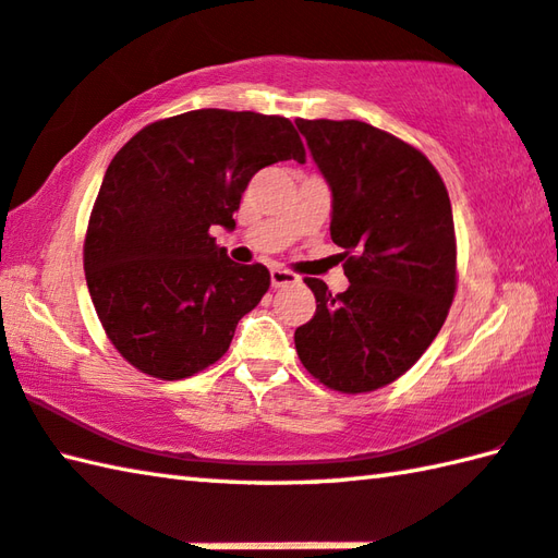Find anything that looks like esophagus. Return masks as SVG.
Returning a JSON list of instances; mask_svg holds the SVG:
<instances>
[{"label": "esophagus", "instance_id": "1", "mask_svg": "<svg viewBox=\"0 0 558 558\" xmlns=\"http://www.w3.org/2000/svg\"><path fill=\"white\" fill-rule=\"evenodd\" d=\"M271 287H287V283H296L299 281V275H293V271L283 269V267H271Z\"/></svg>", "mask_w": 558, "mask_h": 558}]
</instances>
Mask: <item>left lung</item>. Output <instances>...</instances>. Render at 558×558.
Wrapping results in <instances>:
<instances>
[{
  "instance_id": "1",
  "label": "left lung",
  "mask_w": 558,
  "mask_h": 558,
  "mask_svg": "<svg viewBox=\"0 0 558 558\" xmlns=\"http://www.w3.org/2000/svg\"><path fill=\"white\" fill-rule=\"evenodd\" d=\"M332 192V243L347 291L303 279L313 318L296 328L301 364L340 393H369L413 366L447 320L457 293L451 204L435 165L364 121H296Z\"/></svg>"
}]
</instances>
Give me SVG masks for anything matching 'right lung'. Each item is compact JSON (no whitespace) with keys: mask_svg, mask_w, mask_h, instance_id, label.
I'll return each mask as SVG.
<instances>
[{"mask_svg":"<svg viewBox=\"0 0 558 558\" xmlns=\"http://www.w3.org/2000/svg\"><path fill=\"white\" fill-rule=\"evenodd\" d=\"M306 162L283 116L198 109L145 125L113 155L84 235V277L125 362L162 378L204 372L269 289L265 265H235L211 226L235 228L250 180Z\"/></svg>","mask_w":558,"mask_h":558,"instance_id":"right-lung-1","label":"right lung"}]
</instances>
